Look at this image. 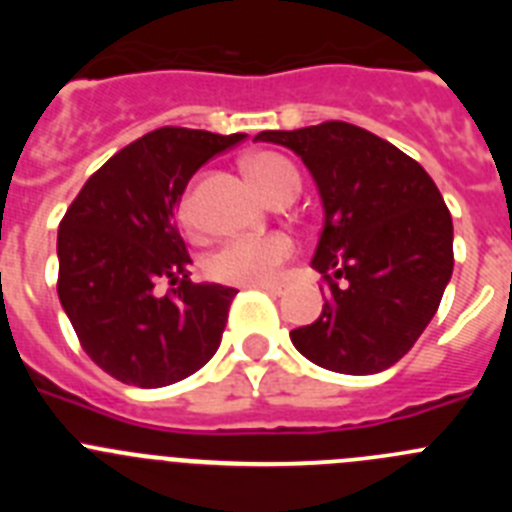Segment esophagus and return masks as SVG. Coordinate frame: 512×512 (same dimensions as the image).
<instances>
[{
	"label": "esophagus",
	"instance_id": "esophagus-1",
	"mask_svg": "<svg viewBox=\"0 0 512 512\" xmlns=\"http://www.w3.org/2000/svg\"><path fill=\"white\" fill-rule=\"evenodd\" d=\"M253 287L264 289V292H269V295H274V297H279L284 292L282 284H253Z\"/></svg>",
	"mask_w": 512,
	"mask_h": 512
}]
</instances>
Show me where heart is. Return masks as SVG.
I'll return each instance as SVG.
<instances>
[{
    "label": "heart",
    "instance_id": "1",
    "mask_svg": "<svg viewBox=\"0 0 512 512\" xmlns=\"http://www.w3.org/2000/svg\"><path fill=\"white\" fill-rule=\"evenodd\" d=\"M246 171L251 182L261 189L264 197H271L284 182H300L295 166L279 153H253L246 158ZM182 220H194V197L184 194ZM295 256V241L287 233L246 235L220 243L207 256L205 271L215 282L225 284H269L279 277L282 266Z\"/></svg>",
    "mask_w": 512,
    "mask_h": 512
}]
</instances>
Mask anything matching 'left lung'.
Instances as JSON below:
<instances>
[{"label": "left lung", "instance_id": "1", "mask_svg": "<svg viewBox=\"0 0 512 512\" xmlns=\"http://www.w3.org/2000/svg\"><path fill=\"white\" fill-rule=\"evenodd\" d=\"M256 140L295 151L323 200L312 269L330 289L320 318L289 338L330 372L390 369L431 323L454 271V225L441 192L400 148L341 120L264 130Z\"/></svg>", "mask_w": 512, "mask_h": 512}]
</instances>
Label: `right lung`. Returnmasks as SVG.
<instances>
[{"label":"right lung","mask_w":512,"mask_h":512,"mask_svg":"<svg viewBox=\"0 0 512 512\" xmlns=\"http://www.w3.org/2000/svg\"><path fill=\"white\" fill-rule=\"evenodd\" d=\"M246 133L158 128L122 148L58 225V300L89 359L133 387H166L215 356L238 289L194 284L176 230L189 179ZM158 281L176 283L158 298Z\"/></svg>","instance_id":"right-lung-1"}]
</instances>
